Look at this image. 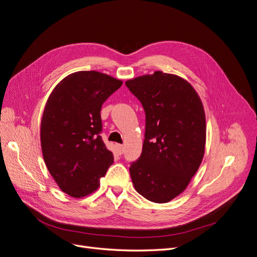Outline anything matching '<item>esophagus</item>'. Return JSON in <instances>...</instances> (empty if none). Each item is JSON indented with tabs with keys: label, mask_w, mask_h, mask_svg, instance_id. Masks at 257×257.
I'll use <instances>...</instances> for the list:
<instances>
[{
	"label": "esophagus",
	"mask_w": 257,
	"mask_h": 257,
	"mask_svg": "<svg viewBox=\"0 0 257 257\" xmlns=\"http://www.w3.org/2000/svg\"><path fill=\"white\" fill-rule=\"evenodd\" d=\"M115 148H116V152H118V154H122L124 152V147L122 145H115Z\"/></svg>",
	"instance_id": "esophagus-1"
}]
</instances>
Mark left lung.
Masks as SVG:
<instances>
[{"mask_svg": "<svg viewBox=\"0 0 257 257\" xmlns=\"http://www.w3.org/2000/svg\"><path fill=\"white\" fill-rule=\"evenodd\" d=\"M146 112L143 152L132 163L135 190L153 203L164 204L186 189L203 161L206 116L191 83L161 71L125 82Z\"/></svg>", "mask_w": 257, "mask_h": 257, "instance_id": "1", "label": "left lung"}]
</instances>
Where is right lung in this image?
Here are the masks:
<instances>
[{
  "label": "right lung",
  "instance_id": "add662e5",
  "mask_svg": "<svg viewBox=\"0 0 257 257\" xmlns=\"http://www.w3.org/2000/svg\"><path fill=\"white\" fill-rule=\"evenodd\" d=\"M122 80L95 71L66 76L46 103L41 122L45 164L62 192L81 198L95 192L113 163L102 132L100 109Z\"/></svg>",
  "mask_w": 257,
  "mask_h": 257
}]
</instances>
